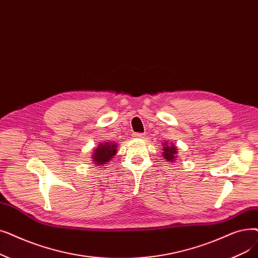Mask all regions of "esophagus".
Returning a JSON list of instances; mask_svg holds the SVG:
<instances>
[{
  "label": "esophagus",
  "mask_w": 258,
  "mask_h": 258,
  "mask_svg": "<svg viewBox=\"0 0 258 258\" xmlns=\"http://www.w3.org/2000/svg\"><path fill=\"white\" fill-rule=\"evenodd\" d=\"M133 136H134V138H136V139H143L145 137L144 134H140V133H135Z\"/></svg>",
  "instance_id": "esophagus-1"
}]
</instances>
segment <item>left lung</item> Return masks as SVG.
Here are the masks:
<instances>
[{"mask_svg":"<svg viewBox=\"0 0 258 258\" xmlns=\"http://www.w3.org/2000/svg\"><path fill=\"white\" fill-rule=\"evenodd\" d=\"M163 149H162V156L163 158L169 161V162H174L176 160V157H177V147L176 145H174L173 143H167V142H164L163 144Z\"/></svg>","mask_w":258,"mask_h":258,"instance_id":"1","label":"left lung"}]
</instances>
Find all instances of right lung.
I'll return each mask as SVG.
<instances>
[{"mask_svg":"<svg viewBox=\"0 0 258 258\" xmlns=\"http://www.w3.org/2000/svg\"><path fill=\"white\" fill-rule=\"evenodd\" d=\"M118 143L116 142H102L99 143L92 154V159L94 164L97 166H103L110 161L111 158L117 154Z\"/></svg>","mask_w":258,"mask_h":258,"instance_id":"1","label":"right lung"}]
</instances>
